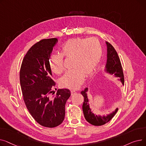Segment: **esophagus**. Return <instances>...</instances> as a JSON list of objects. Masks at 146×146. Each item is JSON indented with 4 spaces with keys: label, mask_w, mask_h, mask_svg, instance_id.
<instances>
[{
    "label": "esophagus",
    "mask_w": 146,
    "mask_h": 146,
    "mask_svg": "<svg viewBox=\"0 0 146 146\" xmlns=\"http://www.w3.org/2000/svg\"><path fill=\"white\" fill-rule=\"evenodd\" d=\"M76 93V92L75 90H71V94H72V95H74Z\"/></svg>",
    "instance_id": "esophagus-1"
}]
</instances>
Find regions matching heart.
I'll return each mask as SVG.
<instances>
[{"instance_id": "heart-1", "label": "heart", "mask_w": 146, "mask_h": 146, "mask_svg": "<svg viewBox=\"0 0 146 146\" xmlns=\"http://www.w3.org/2000/svg\"><path fill=\"white\" fill-rule=\"evenodd\" d=\"M102 56V45L96 38H72L61 46V54L50 57L49 65L54 73L60 74L64 70L63 57L72 58L73 68L64 73L60 83L63 87L76 89L83 83L85 76L88 78L93 74Z\"/></svg>"}]
</instances>
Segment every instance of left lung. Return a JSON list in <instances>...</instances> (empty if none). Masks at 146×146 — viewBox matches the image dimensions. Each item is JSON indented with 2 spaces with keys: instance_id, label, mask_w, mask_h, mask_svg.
I'll use <instances>...</instances> for the list:
<instances>
[{
  "instance_id": "1",
  "label": "left lung",
  "mask_w": 146,
  "mask_h": 146,
  "mask_svg": "<svg viewBox=\"0 0 146 146\" xmlns=\"http://www.w3.org/2000/svg\"><path fill=\"white\" fill-rule=\"evenodd\" d=\"M107 46V61L105 66V71L111 74H114L121 82L122 85H124V78L123 70L121 66V61L118 54L115 50L113 46L108 42H106ZM88 88H86L85 90L81 92V94L84 97V102L82 106V109L84 116L86 120L92 125L95 126H100L105 124L108 122L116 114L118 108L112 113L107 115L106 116L97 115L92 113L90 108L89 99L87 96Z\"/></svg>"
}]
</instances>
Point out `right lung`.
<instances>
[{
	"mask_svg": "<svg viewBox=\"0 0 146 146\" xmlns=\"http://www.w3.org/2000/svg\"><path fill=\"white\" fill-rule=\"evenodd\" d=\"M57 42L54 38L33 45L22 60L19 73L23 99L28 111L38 124L48 128L62 123L65 105L71 95L68 89H61L55 96H50L56 83L52 79L49 58Z\"/></svg>",
	"mask_w": 146,
	"mask_h": 146,
	"instance_id": "obj_1",
	"label": "right lung"
}]
</instances>
